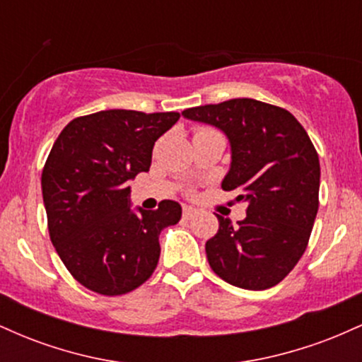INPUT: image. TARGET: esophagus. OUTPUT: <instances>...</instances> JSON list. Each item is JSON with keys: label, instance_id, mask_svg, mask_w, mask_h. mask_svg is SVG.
<instances>
[{"label": "esophagus", "instance_id": "1", "mask_svg": "<svg viewBox=\"0 0 362 362\" xmlns=\"http://www.w3.org/2000/svg\"><path fill=\"white\" fill-rule=\"evenodd\" d=\"M197 213V209L192 206H184V211H182V216H184V219H190L192 216Z\"/></svg>", "mask_w": 362, "mask_h": 362}]
</instances>
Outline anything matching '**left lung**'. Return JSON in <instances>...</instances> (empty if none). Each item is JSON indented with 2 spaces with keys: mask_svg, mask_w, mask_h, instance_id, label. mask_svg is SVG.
<instances>
[{
  "mask_svg": "<svg viewBox=\"0 0 362 362\" xmlns=\"http://www.w3.org/2000/svg\"><path fill=\"white\" fill-rule=\"evenodd\" d=\"M185 119L221 129L231 146L223 190H238L247 218L236 226L218 216L206 242L211 269L242 289L279 284L308 247L318 213L320 161L310 136L291 112L253 98L192 107Z\"/></svg>",
  "mask_w": 362,
  "mask_h": 362,
  "instance_id": "8db88e82",
  "label": "left lung"
}]
</instances>
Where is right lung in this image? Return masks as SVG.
Instances as JSON below:
<instances>
[{"label": "right lung", "mask_w": 362, "mask_h": 362, "mask_svg": "<svg viewBox=\"0 0 362 362\" xmlns=\"http://www.w3.org/2000/svg\"><path fill=\"white\" fill-rule=\"evenodd\" d=\"M178 112L102 110L73 119L57 136L42 170L51 242L71 276L93 293L119 296L155 272L160 233L180 221L182 207L131 209V187L151 167L153 146Z\"/></svg>", "instance_id": "1"}]
</instances>
